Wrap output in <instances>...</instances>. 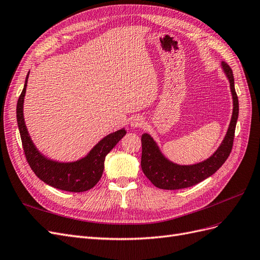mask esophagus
I'll list each match as a JSON object with an SVG mask.
<instances>
[{
  "label": "esophagus",
  "mask_w": 260,
  "mask_h": 260,
  "mask_svg": "<svg viewBox=\"0 0 260 260\" xmlns=\"http://www.w3.org/2000/svg\"><path fill=\"white\" fill-rule=\"evenodd\" d=\"M144 124V119L141 116H135L130 121L132 128H141Z\"/></svg>",
  "instance_id": "34e87169"
}]
</instances>
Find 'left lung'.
I'll list each match as a JSON object with an SVG mask.
<instances>
[{
	"label": "left lung",
	"instance_id": "left-lung-1",
	"mask_svg": "<svg viewBox=\"0 0 260 260\" xmlns=\"http://www.w3.org/2000/svg\"><path fill=\"white\" fill-rule=\"evenodd\" d=\"M222 68L230 81V89L233 98V113L231 122L221 145L208 159L191 166H180L169 161L160 153L153 138L144 133L141 138L142 142V157L141 168L151 182L162 190H179L190 187L207 179L222 166L228 159L233 146L235 125L239 117V99L234 88V78L230 66L222 61Z\"/></svg>",
	"mask_w": 260,
	"mask_h": 260
}]
</instances>
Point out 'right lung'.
Here are the masks:
<instances>
[{
    "mask_svg": "<svg viewBox=\"0 0 260 260\" xmlns=\"http://www.w3.org/2000/svg\"><path fill=\"white\" fill-rule=\"evenodd\" d=\"M28 76L29 74L17 102L16 116L23 153L30 168L43 182L58 190L77 193L90 190L99 182L103 175L106 155L124 137L125 130L121 129L108 135L91 149L88 156L75 162H57L45 158L34 145L23 120L22 105Z\"/></svg>",
    "mask_w": 260,
    "mask_h": 260,
    "instance_id": "1",
    "label": "right lung"
}]
</instances>
